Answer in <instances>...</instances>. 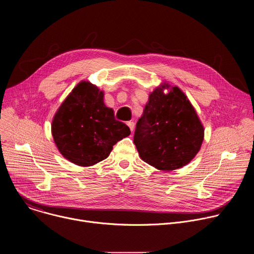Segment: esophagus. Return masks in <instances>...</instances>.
I'll use <instances>...</instances> for the list:
<instances>
[{"instance_id":"34e87169","label":"esophagus","mask_w":254,"mask_h":254,"mask_svg":"<svg viewBox=\"0 0 254 254\" xmlns=\"http://www.w3.org/2000/svg\"><path fill=\"white\" fill-rule=\"evenodd\" d=\"M127 126H128V127H129V129H130V131L132 132L133 131V129H134V123L133 122H127Z\"/></svg>"}]
</instances>
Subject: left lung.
Returning a JSON list of instances; mask_svg holds the SVG:
<instances>
[{
    "mask_svg": "<svg viewBox=\"0 0 254 254\" xmlns=\"http://www.w3.org/2000/svg\"><path fill=\"white\" fill-rule=\"evenodd\" d=\"M203 139V125L178 86L164 82L149 95L133 136L143 162L167 172L182 168L198 154Z\"/></svg>",
    "mask_w": 254,
    "mask_h": 254,
    "instance_id": "1",
    "label": "left lung"
}]
</instances>
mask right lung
I'll use <instances>...</instances> for the list:
<instances>
[{
    "mask_svg": "<svg viewBox=\"0 0 254 254\" xmlns=\"http://www.w3.org/2000/svg\"><path fill=\"white\" fill-rule=\"evenodd\" d=\"M103 91L88 81L79 82L57 110L51 126L61 155L81 167L106 159L115 144L129 135V127L115 118L103 101Z\"/></svg>",
    "mask_w": 254,
    "mask_h": 254,
    "instance_id": "1",
    "label": "right lung"
}]
</instances>
